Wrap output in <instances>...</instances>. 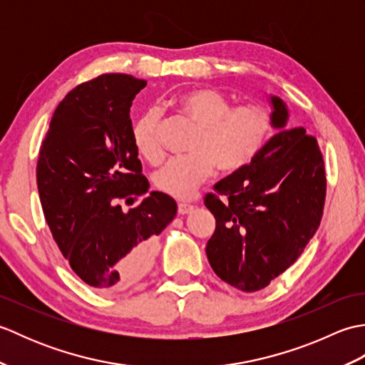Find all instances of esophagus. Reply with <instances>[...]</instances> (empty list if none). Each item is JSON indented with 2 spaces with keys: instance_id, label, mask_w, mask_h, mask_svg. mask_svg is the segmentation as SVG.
Wrapping results in <instances>:
<instances>
[{
  "instance_id": "esophagus-1",
  "label": "esophagus",
  "mask_w": 365,
  "mask_h": 365,
  "mask_svg": "<svg viewBox=\"0 0 365 365\" xmlns=\"http://www.w3.org/2000/svg\"><path fill=\"white\" fill-rule=\"evenodd\" d=\"M177 210H178V213H180V215H187V213H190L192 210V205H190L187 202H178Z\"/></svg>"
}]
</instances>
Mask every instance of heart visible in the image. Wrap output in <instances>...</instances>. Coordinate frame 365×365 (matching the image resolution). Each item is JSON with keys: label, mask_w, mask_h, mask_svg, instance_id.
Masks as SVG:
<instances>
[{"label": "heart", "mask_w": 365, "mask_h": 365, "mask_svg": "<svg viewBox=\"0 0 365 365\" xmlns=\"http://www.w3.org/2000/svg\"><path fill=\"white\" fill-rule=\"evenodd\" d=\"M175 111L197 127L188 144V155L169 160L153 175V183L169 196L187 199L215 168L234 174L250 166L274 135V113L265 105L245 103L232 106L221 91L197 88L173 100ZM161 113L149 108L131 128L138 153L152 165L163 158L158 131Z\"/></svg>", "instance_id": "heart-1"}]
</instances>
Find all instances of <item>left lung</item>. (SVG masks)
<instances>
[{"mask_svg": "<svg viewBox=\"0 0 365 365\" xmlns=\"http://www.w3.org/2000/svg\"><path fill=\"white\" fill-rule=\"evenodd\" d=\"M269 102L279 133L204 200L216 220L205 247L208 262L216 276L242 292L265 289L297 262L320 226L327 196L317 139L302 127L287 128V105L276 96Z\"/></svg>", "mask_w": 365, "mask_h": 365, "instance_id": "8db88e82", "label": "left lung"}]
</instances>
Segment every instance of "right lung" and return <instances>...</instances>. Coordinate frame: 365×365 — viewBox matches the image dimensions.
Segmentation results:
<instances>
[{
  "label": "right lung",
  "mask_w": 365,
  "mask_h": 365,
  "mask_svg": "<svg viewBox=\"0 0 365 365\" xmlns=\"http://www.w3.org/2000/svg\"><path fill=\"white\" fill-rule=\"evenodd\" d=\"M145 84L105 73L76 86L58 105L38 152L37 188L54 242L76 276L105 293L141 281L157 237L177 213L175 200L160 191L128 212L120 207L149 191L130 119Z\"/></svg>",
  "instance_id": "obj_1"
}]
</instances>
